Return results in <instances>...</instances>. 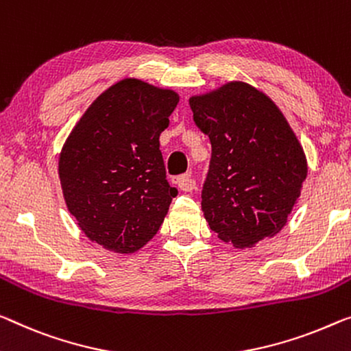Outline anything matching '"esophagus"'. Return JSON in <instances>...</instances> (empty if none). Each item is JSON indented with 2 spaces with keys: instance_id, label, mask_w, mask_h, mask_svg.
Listing matches in <instances>:
<instances>
[{
  "instance_id": "1",
  "label": "esophagus",
  "mask_w": 351,
  "mask_h": 351,
  "mask_svg": "<svg viewBox=\"0 0 351 351\" xmlns=\"http://www.w3.org/2000/svg\"><path fill=\"white\" fill-rule=\"evenodd\" d=\"M172 183H174L177 188H180L182 191H191L193 188L196 186L191 174H183V176L176 177V179H172Z\"/></svg>"
}]
</instances>
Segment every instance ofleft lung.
Returning <instances> with one entry per match:
<instances>
[{"label":"left lung","instance_id":"obj_1","mask_svg":"<svg viewBox=\"0 0 351 351\" xmlns=\"http://www.w3.org/2000/svg\"><path fill=\"white\" fill-rule=\"evenodd\" d=\"M212 160L202 212L218 239L252 247L287 223L307 176V160L282 111L245 82L190 97Z\"/></svg>","mask_w":351,"mask_h":351}]
</instances>
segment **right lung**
Here are the masks:
<instances>
[{
  "mask_svg": "<svg viewBox=\"0 0 351 351\" xmlns=\"http://www.w3.org/2000/svg\"><path fill=\"white\" fill-rule=\"evenodd\" d=\"M179 94L138 78L104 90L84 111L59 154L69 212L90 241L132 254L147 245L176 188L166 180L160 134Z\"/></svg>",
  "mask_w": 351,
  "mask_h": 351,
  "instance_id": "add662e5",
  "label": "right lung"
}]
</instances>
